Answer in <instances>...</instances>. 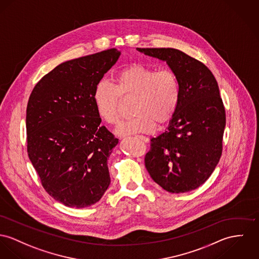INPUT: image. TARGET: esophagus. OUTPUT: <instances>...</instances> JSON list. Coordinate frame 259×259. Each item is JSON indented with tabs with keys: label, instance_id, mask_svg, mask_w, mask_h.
I'll return each instance as SVG.
<instances>
[{
	"label": "esophagus",
	"instance_id": "esophagus-1",
	"mask_svg": "<svg viewBox=\"0 0 259 259\" xmlns=\"http://www.w3.org/2000/svg\"><path fill=\"white\" fill-rule=\"evenodd\" d=\"M141 139L143 140L145 143H149V142H150V139H149V138H147V137H143V136H142V137H141Z\"/></svg>",
	"mask_w": 259,
	"mask_h": 259
}]
</instances>
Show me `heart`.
<instances>
[{"mask_svg":"<svg viewBox=\"0 0 259 259\" xmlns=\"http://www.w3.org/2000/svg\"><path fill=\"white\" fill-rule=\"evenodd\" d=\"M134 99L132 114L116 128L121 136L138 133L149 134L156 125L168 123L179 106L180 83L177 74L170 70H159L143 64L129 65L115 75L113 84L100 81L94 92L93 100L101 119L114 125L119 120L121 100Z\"/></svg>","mask_w":259,"mask_h":259,"instance_id":"obj_1","label":"heart"}]
</instances>
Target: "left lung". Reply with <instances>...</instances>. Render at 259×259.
<instances>
[{
    "label": "left lung",
    "instance_id": "left-lung-1",
    "mask_svg": "<svg viewBox=\"0 0 259 259\" xmlns=\"http://www.w3.org/2000/svg\"><path fill=\"white\" fill-rule=\"evenodd\" d=\"M166 62L180 83L176 114L165 131L151 139L145 165L153 180L171 193L198 188L214 171L223 150L226 112L218 82L198 60L175 48H137Z\"/></svg>",
    "mask_w": 259,
    "mask_h": 259
}]
</instances>
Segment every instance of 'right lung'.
I'll use <instances>...</instances> for the list:
<instances>
[{
    "mask_svg": "<svg viewBox=\"0 0 259 259\" xmlns=\"http://www.w3.org/2000/svg\"><path fill=\"white\" fill-rule=\"evenodd\" d=\"M120 54L112 48L66 61L29 97L28 157L46 192L67 207L97 203L110 184L107 159L118 139L100 126L93 95Z\"/></svg>",
    "mask_w": 259,
    "mask_h": 259,
    "instance_id": "1",
    "label": "right lung"
}]
</instances>
